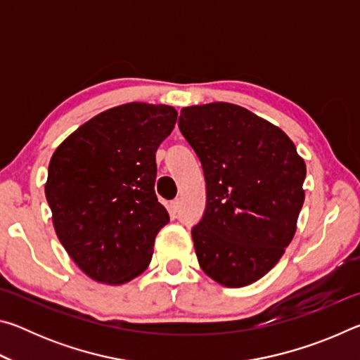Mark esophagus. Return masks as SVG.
I'll return each instance as SVG.
<instances>
[{
  "mask_svg": "<svg viewBox=\"0 0 360 360\" xmlns=\"http://www.w3.org/2000/svg\"><path fill=\"white\" fill-rule=\"evenodd\" d=\"M179 208H181L179 200H173V202L168 205V211H169V214H172V216H176V214H178V212H179Z\"/></svg>",
  "mask_w": 360,
  "mask_h": 360,
  "instance_id": "obj_1",
  "label": "esophagus"
}]
</instances>
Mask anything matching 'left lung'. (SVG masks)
Listing matches in <instances>:
<instances>
[{
	"label": "left lung",
	"mask_w": 360,
	"mask_h": 360,
	"mask_svg": "<svg viewBox=\"0 0 360 360\" xmlns=\"http://www.w3.org/2000/svg\"><path fill=\"white\" fill-rule=\"evenodd\" d=\"M178 125L206 181L205 212L192 227L198 264L227 288L252 284L294 238L303 158L283 130L230 103L182 108Z\"/></svg>",
	"instance_id": "obj_1"
}]
</instances>
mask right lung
Returning <instances> with one entry per match:
<instances>
[{"label":"right lung","instance_id":"right-lung-1","mask_svg":"<svg viewBox=\"0 0 360 360\" xmlns=\"http://www.w3.org/2000/svg\"><path fill=\"white\" fill-rule=\"evenodd\" d=\"M176 117L172 106L129 103L85 122L53 152L46 184L53 227L95 281L124 284L149 265L169 222L154 191L155 152Z\"/></svg>","mask_w":360,"mask_h":360}]
</instances>
